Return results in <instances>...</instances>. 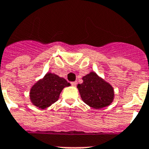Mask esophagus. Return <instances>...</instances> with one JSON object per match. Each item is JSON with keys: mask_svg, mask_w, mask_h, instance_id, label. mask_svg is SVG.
Here are the masks:
<instances>
[{"mask_svg": "<svg viewBox=\"0 0 149 149\" xmlns=\"http://www.w3.org/2000/svg\"><path fill=\"white\" fill-rule=\"evenodd\" d=\"M71 85H73V86H74V87H75V86H76V82H71Z\"/></svg>", "mask_w": 149, "mask_h": 149, "instance_id": "1", "label": "esophagus"}]
</instances>
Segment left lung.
<instances>
[{"label": "left lung", "mask_w": 149, "mask_h": 149, "mask_svg": "<svg viewBox=\"0 0 149 149\" xmlns=\"http://www.w3.org/2000/svg\"><path fill=\"white\" fill-rule=\"evenodd\" d=\"M83 82L77 88L85 103L96 109L108 107L115 97L114 88L110 84L91 71L82 77Z\"/></svg>", "instance_id": "obj_1"}]
</instances>
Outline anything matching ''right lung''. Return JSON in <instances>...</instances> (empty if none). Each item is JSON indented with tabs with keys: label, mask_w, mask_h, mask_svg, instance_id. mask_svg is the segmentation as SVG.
Here are the masks:
<instances>
[{
	"label": "right lung",
	"mask_w": 149,
	"mask_h": 149,
	"mask_svg": "<svg viewBox=\"0 0 149 149\" xmlns=\"http://www.w3.org/2000/svg\"><path fill=\"white\" fill-rule=\"evenodd\" d=\"M70 85L65 79L49 72L31 87L30 100L39 109L48 108L58 100L62 90Z\"/></svg>",
	"instance_id": "obj_1"
}]
</instances>
